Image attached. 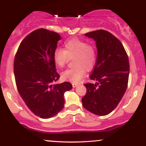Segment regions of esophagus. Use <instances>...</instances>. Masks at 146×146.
<instances>
[{"label": "esophagus", "instance_id": "esophagus-1", "mask_svg": "<svg viewBox=\"0 0 146 146\" xmlns=\"http://www.w3.org/2000/svg\"><path fill=\"white\" fill-rule=\"evenodd\" d=\"M72 85H73V88H75V87H77V86H78V84L73 83V84H72Z\"/></svg>", "mask_w": 146, "mask_h": 146}]
</instances>
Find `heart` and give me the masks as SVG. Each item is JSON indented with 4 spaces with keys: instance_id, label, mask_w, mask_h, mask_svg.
Listing matches in <instances>:
<instances>
[{
    "instance_id": "b5f03b06",
    "label": "heart",
    "mask_w": 146,
    "mask_h": 146,
    "mask_svg": "<svg viewBox=\"0 0 146 146\" xmlns=\"http://www.w3.org/2000/svg\"><path fill=\"white\" fill-rule=\"evenodd\" d=\"M63 49L57 48L53 53V61L56 66L62 68L68 58H73L75 66L62 73V78L71 83H78L84 76L86 69L93 70L97 62V51L93 45L86 41L73 38L65 41Z\"/></svg>"
}]
</instances>
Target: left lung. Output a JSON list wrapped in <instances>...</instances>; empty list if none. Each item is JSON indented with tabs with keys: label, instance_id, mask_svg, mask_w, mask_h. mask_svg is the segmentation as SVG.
<instances>
[{
	"label": "left lung",
	"instance_id": "obj_1",
	"mask_svg": "<svg viewBox=\"0 0 146 146\" xmlns=\"http://www.w3.org/2000/svg\"><path fill=\"white\" fill-rule=\"evenodd\" d=\"M96 42L97 62L90 78L96 84H85L87 93L82 105L95 115L104 116L117 106L128 86V57L119 40L105 30L85 33Z\"/></svg>",
	"mask_w": 146,
	"mask_h": 146
}]
</instances>
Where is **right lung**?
I'll use <instances>...</instances> for the list:
<instances>
[{"instance_id": "obj_1", "label": "right lung", "mask_w": 146, "mask_h": 146, "mask_svg": "<svg viewBox=\"0 0 146 146\" xmlns=\"http://www.w3.org/2000/svg\"><path fill=\"white\" fill-rule=\"evenodd\" d=\"M61 36L38 29L21 42L15 56L14 76L20 95L30 110L42 119L55 116L64 108V94L72 88L68 82L53 84L60 78L53 53Z\"/></svg>"}]
</instances>
